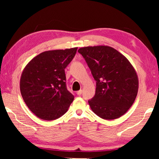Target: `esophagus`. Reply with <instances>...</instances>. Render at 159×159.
Returning <instances> with one entry per match:
<instances>
[{
	"label": "esophagus",
	"instance_id": "34e87169",
	"mask_svg": "<svg viewBox=\"0 0 159 159\" xmlns=\"http://www.w3.org/2000/svg\"><path fill=\"white\" fill-rule=\"evenodd\" d=\"M81 93H82V90H80L77 91V92H76V94H77L78 95H81Z\"/></svg>",
	"mask_w": 159,
	"mask_h": 159
}]
</instances>
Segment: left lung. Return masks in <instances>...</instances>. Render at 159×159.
Listing matches in <instances>:
<instances>
[{"label":"left lung","mask_w":159,"mask_h":159,"mask_svg":"<svg viewBox=\"0 0 159 159\" xmlns=\"http://www.w3.org/2000/svg\"><path fill=\"white\" fill-rule=\"evenodd\" d=\"M96 80L94 98L88 101L92 111L103 119L122 116L134 103L139 88L135 69L124 55L108 45L80 48Z\"/></svg>","instance_id":"8db88e82"}]
</instances>
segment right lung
<instances>
[{"instance_id": "add662e5", "label": "right lung", "mask_w": 159, "mask_h": 159, "mask_svg": "<svg viewBox=\"0 0 159 159\" xmlns=\"http://www.w3.org/2000/svg\"><path fill=\"white\" fill-rule=\"evenodd\" d=\"M78 48L45 51L26 64L20 88L26 106L37 117L52 120L67 111L74 96L66 89L64 69Z\"/></svg>"}]
</instances>
